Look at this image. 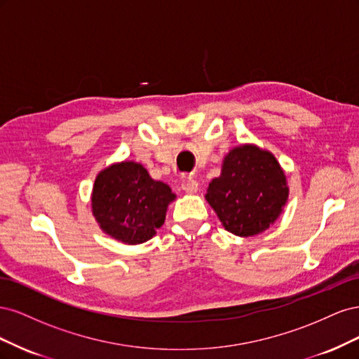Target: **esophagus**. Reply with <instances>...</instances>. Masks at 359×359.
Segmentation results:
<instances>
[{
  "label": "esophagus",
  "mask_w": 359,
  "mask_h": 359,
  "mask_svg": "<svg viewBox=\"0 0 359 359\" xmlns=\"http://www.w3.org/2000/svg\"><path fill=\"white\" fill-rule=\"evenodd\" d=\"M181 189L186 191V193H189V194H193V193H196L198 191V181L196 180H193V178H186V180H182V182H181Z\"/></svg>",
  "instance_id": "esophagus-1"
}]
</instances>
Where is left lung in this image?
Returning a JSON list of instances; mask_svg holds the SVG:
<instances>
[{"label":"left lung","mask_w":359,"mask_h":359,"mask_svg":"<svg viewBox=\"0 0 359 359\" xmlns=\"http://www.w3.org/2000/svg\"><path fill=\"white\" fill-rule=\"evenodd\" d=\"M287 196L285 172L276 157L241 145L224 157L222 175L210 182L205 198L227 232L253 236L277 220Z\"/></svg>","instance_id":"8db88e82"}]
</instances>
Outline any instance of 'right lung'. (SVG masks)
<instances>
[{
    "instance_id": "right-lung-1",
    "label": "right lung",
    "mask_w": 359,
    "mask_h": 359,
    "mask_svg": "<svg viewBox=\"0 0 359 359\" xmlns=\"http://www.w3.org/2000/svg\"><path fill=\"white\" fill-rule=\"evenodd\" d=\"M175 199L168 184L154 181L147 169L123 161L102 170L93 190V214L102 229L126 244H142L165 223Z\"/></svg>"
}]
</instances>
